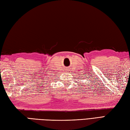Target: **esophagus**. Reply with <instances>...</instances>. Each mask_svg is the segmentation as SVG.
Masks as SVG:
<instances>
[{
  "mask_svg": "<svg viewBox=\"0 0 130 130\" xmlns=\"http://www.w3.org/2000/svg\"><path fill=\"white\" fill-rule=\"evenodd\" d=\"M66 72H69L70 71V70H69V68H66Z\"/></svg>",
  "mask_w": 130,
  "mask_h": 130,
  "instance_id": "obj_1",
  "label": "esophagus"
}]
</instances>
